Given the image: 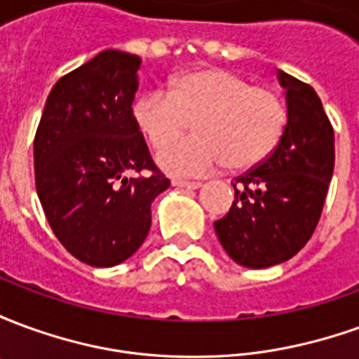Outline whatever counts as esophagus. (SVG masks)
<instances>
[{"label": "esophagus", "mask_w": 359, "mask_h": 359, "mask_svg": "<svg viewBox=\"0 0 359 359\" xmlns=\"http://www.w3.org/2000/svg\"><path fill=\"white\" fill-rule=\"evenodd\" d=\"M172 187H179V188H187V190H198V188L202 187V182L200 180H182V179H172Z\"/></svg>", "instance_id": "34e87169"}]
</instances>
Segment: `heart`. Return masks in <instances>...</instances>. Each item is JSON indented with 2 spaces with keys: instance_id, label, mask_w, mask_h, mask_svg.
<instances>
[{
  "instance_id": "1",
  "label": "heart",
  "mask_w": 359,
  "mask_h": 359,
  "mask_svg": "<svg viewBox=\"0 0 359 359\" xmlns=\"http://www.w3.org/2000/svg\"><path fill=\"white\" fill-rule=\"evenodd\" d=\"M133 118L144 138L159 146L186 132L195 121L198 135L163 144L156 163L171 175H205L229 163L252 169L277 146L286 107L277 92L226 69H196L163 90L142 92Z\"/></svg>"
}]
</instances>
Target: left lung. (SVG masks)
Masks as SVG:
<instances>
[{
	"mask_svg": "<svg viewBox=\"0 0 359 359\" xmlns=\"http://www.w3.org/2000/svg\"><path fill=\"white\" fill-rule=\"evenodd\" d=\"M286 125L264 163L234 179V202L213 223L238 265L265 269L296 256L316 231L334 169V133L309 84L277 69Z\"/></svg>",
	"mask_w": 359,
	"mask_h": 359,
	"instance_id": "8db88e82",
	"label": "left lung"
}]
</instances>
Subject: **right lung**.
Wrapping results in <instances>:
<instances>
[{"label":"right lung","instance_id":"1","mask_svg":"<svg viewBox=\"0 0 359 359\" xmlns=\"http://www.w3.org/2000/svg\"><path fill=\"white\" fill-rule=\"evenodd\" d=\"M142 59L103 50L51 88L34 138L36 192L59 242L92 267L126 262L169 188L133 118ZM151 170L148 177H134Z\"/></svg>","mask_w":359,"mask_h":359}]
</instances>
